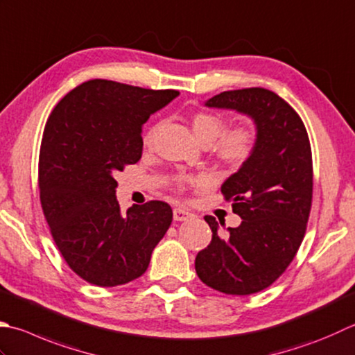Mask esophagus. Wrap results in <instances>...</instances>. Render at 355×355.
Returning <instances> with one entry per match:
<instances>
[{
    "mask_svg": "<svg viewBox=\"0 0 355 355\" xmlns=\"http://www.w3.org/2000/svg\"><path fill=\"white\" fill-rule=\"evenodd\" d=\"M192 218H193V214L182 209V207H177V209H173V220H175V221H187V220H192Z\"/></svg>",
    "mask_w": 355,
    "mask_h": 355,
    "instance_id": "obj_1",
    "label": "esophagus"
}]
</instances>
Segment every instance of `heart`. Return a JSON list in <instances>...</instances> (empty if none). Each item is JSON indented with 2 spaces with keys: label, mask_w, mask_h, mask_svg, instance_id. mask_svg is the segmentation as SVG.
<instances>
[{
  "label": "heart",
  "mask_w": 355,
  "mask_h": 355,
  "mask_svg": "<svg viewBox=\"0 0 355 355\" xmlns=\"http://www.w3.org/2000/svg\"><path fill=\"white\" fill-rule=\"evenodd\" d=\"M192 130L197 140L205 144H214V154L221 164L227 168L239 169L245 166L254 155L257 146V134L251 126H235L226 130V121L223 116L211 112H197L191 118ZM157 134V126L150 128L144 134V144H152ZM205 178L182 175L177 178V186L184 189L187 186L203 183Z\"/></svg>",
  "instance_id": "heart-1"
}]
</instances>
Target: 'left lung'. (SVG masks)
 I'll return each mask as SVG.
<instances>
[{
  "mask_svg": "<svg viewBox=\"0 0 355 355\" xmlns=\"http://www.w3.org/2000/svg\"><path fill=\"white\" fill-rule=\"evenodd\" d=\"M206 106L251 116L257 146L251 159L221 186L241 225L227 227L221 237L217 221L206 215L212 240L197 254L196 270L201 282L223 294H255L286 270L306 232L312 205L309 137L302 118L272 90H226Z\"/></svg>",
  "mask_w": 355,
  "mask_h": 355,
  "instance_id": "left-lung-1",
  "label": "left lung"
}]
</instances>
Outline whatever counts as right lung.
<instances>
[{
  "label": "right lung",
  "mask_w": 355,
  "mask_h": 355,
  "mask_svg": "<svg viewBox=\"0 0 355 355\" xmlns=\"http://www.w3.org/2000/svg\"><path fill=\"white\" fill-rule=\"evenodd\" d=\"M178 94L90 80L49 116L38 162L41 207L62 259L87 283L109 288L141 277L172 223L171 206L158 200L123 215L114 175L141 158V126Z\"/></svg>",
  "instance_id": "obj_1"
}]
</instances>
